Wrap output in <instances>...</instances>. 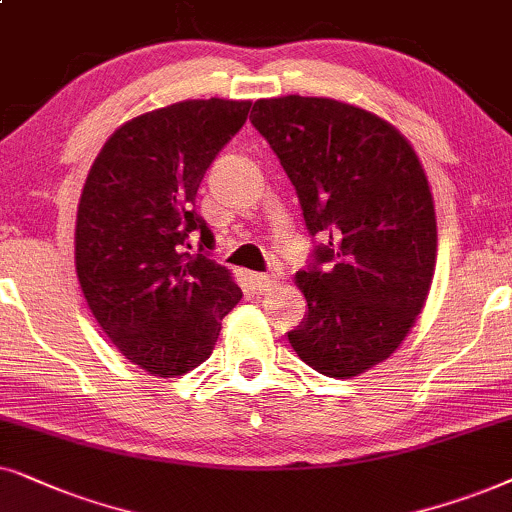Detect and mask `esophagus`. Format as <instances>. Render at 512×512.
I'll return each mask as SVG.
<instances>
[{
	"instance_id": "1",
	"label": "esophagus",
	"mask_w": 512,
	"mask_h": 512,
	"mask_svg": "<svg viewBox=\"0 0 512 512\" xmlns=\"http://www.w3.org/2000/svg\"><path fill=\"white\" fill-rule=\"evenodd\" d=\"M278 285H281V278L274 276V274L255 276V288H257V292H260V295H267V292L276 290Z\"/></svg>"
}]
</instances>
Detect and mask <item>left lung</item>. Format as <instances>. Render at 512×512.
<instances>
[{"mask_svg":"<svg viewBox=\"0 0 512 512\" xmlns=\"http://www.w3.org/2000/svg\"><path fill=\"white\" fill-rule=\"evenodd\" d=\"M252 126L295 185L313 248L288 339L313 370L351 379L403 344L424 309L438 229L419 156L395 126L332 98L257 100Z\"/></svg>","mask_w":512,"mask_h":512,"instance_id":"8db88e82","label":"left lung"}]
</instances>
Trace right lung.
<instances>
[{"mask_svg":"<svg viewBox=\"0 0 512 512\" xmlns=\"http://www.w3.org/2000/svg\"><path fill=\"white\" fill-rule=\"evenodd\" d=\"M250 100H185L112 133L88 170L77 208L74 264L88 309L121 356L154 377H180L213 353L243 292L208 257L213 234L194 210L220 149ZM199 233L196 256L186 238Z\"/></svg>","mask_w":512,"mask_h":512,"instance_id":"obj_1","label":"right lung"}]
</instances>
